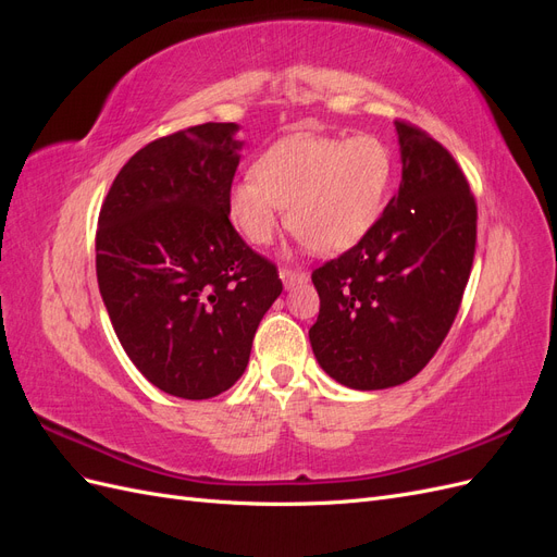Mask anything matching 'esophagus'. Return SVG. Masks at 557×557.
I'll list each match as a JSON object with an SVG mask.
<instances>
[{"label": "esophagus", "instance_id": "obj_1", "mask_svg": "<svg viewBox=\"0 0 557 557\" xmlns=\"http://www.w3.org/2000/svg\"><path fill=\"white\" fill-rule=\"evenodd\" d=\"M281 278H283L285 288H295V285H299V283H307V281H309V274L305 272V269H290V267H285V269H281Z\"/></svg>", "mask_w": 557, "mask_h": 557}]
</instances>
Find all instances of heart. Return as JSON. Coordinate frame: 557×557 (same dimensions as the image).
<instances>
[{
	"label": "heart",
	"mask_w": 557,
	"mask_h": 557,
	"mask_svg": "<svg viewBox=\"0 0 557 557\" xmlns=\"http://www.w3.org/2000/svg\"><path fill=\"white\" fill-rule=\"evenodd\" d=\"M252 172L232 183L227 195L230 218L244 237L267 246L285 209L297 237L330 256L356 246L376 223L393 158L374 134L346 141L295 134L264 150Z\"/></svg>",
	"instance_id": "obj_1"
}]
</instances>
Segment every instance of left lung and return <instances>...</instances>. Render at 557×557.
I'll return each mask as SVG.
<instances>
[{
    "label": "left lung",
    "instance_id": "left-lung-1",
    "mask_svg": "<svg viewBox=\"0 0 557 557\" xmlns=\"http://www.w3.org/2000/svg\"><path fill=\"white\" fill-rule=\"evenodd\" d=\"M401 183L379 221L311 281L318 364L352 391H383L423 369L458 315L476 248V201L448 150L397 121Z\"/></svg>",
    "mask_w": 557,
    "mask_h": 557
}]
</instances>
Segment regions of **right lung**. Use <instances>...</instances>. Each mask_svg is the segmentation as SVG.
Listing matches in <instances>:
<instances>
[{"label": "right lung", "instance_id": "obj_1", "mask_svg": "<svg viewBox=\"0 0 557 557\" xmlns=\"http://www.w3.org/2000/svg\"><path fill=\"white\" fill-rule=\"evenodd\" d=\"M237 132L205 123L150 141L99 211L97 283L117 342L150 383L183 399L215 397L242 379L283 290L276 264L230 223Z\"/></svg>", "mask_w": 557, "mask_h": 557}]
</instances>
